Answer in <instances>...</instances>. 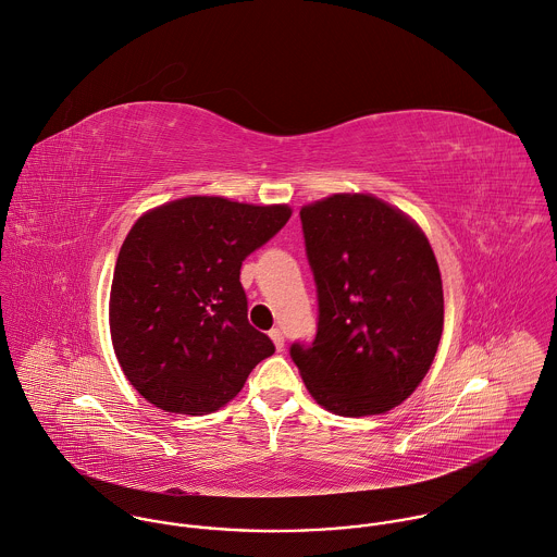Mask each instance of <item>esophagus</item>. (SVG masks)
<instances>
[{
	"mask_svg": "<svg viewBox=\"0 0 557 557\" xmlns=\"http://www.w3.org/2000/svg\"><path fill=\"white\" fill-rule=\"evenodd\" d=\"M270 337H272V342H274L276 350L281 352V350L285 348V337H283V331H281V329H272V331H270Z\"/></svg>",
	"mask_w": 557,
	"mask_h": 557,
	"instance_id": "34e87169",
	"label": "esophagus"
}]
</instances>
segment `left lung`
Listing matches in <instances>:
<instances>
[{
	"instance_id": "left-lung-1",
	"label": "left lung",
	"mask_w": 557,
	"mask_h": 557,
	"mask_svg": "<svg viewBox=\"0 0 557 557\" xmlns=\"http://www.w3.org/2000/svg\"><path fill=\"white\" fill-rule=\"evenodd\" d=\"M300 222L318 331L289 355L329 411L385 413L420 385L442 337V278L429 239L370 194H333L302 207Z\"/></svg>"
}]
</instances>
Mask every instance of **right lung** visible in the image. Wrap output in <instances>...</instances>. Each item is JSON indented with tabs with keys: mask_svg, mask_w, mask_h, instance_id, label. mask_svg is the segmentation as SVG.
<instances>
[{
	"mask_svg": "<svg viewBox=\"0 0 557 557\" xmlns=\"http://www.w3.org/2000/svg\"><path fill=\"white\" fill-rule=\"evenodd\" d=\"M292 218L287 205L189 196L141 215L122 244L111 339L131 385L172 413L218 411L274 352L248 322L242 261Z\"/></svg>",
	"mask_w": 557,
	"mask_h": 557,
	"instance_id": "1",
	"label": "right lung"
}]
</instances>
